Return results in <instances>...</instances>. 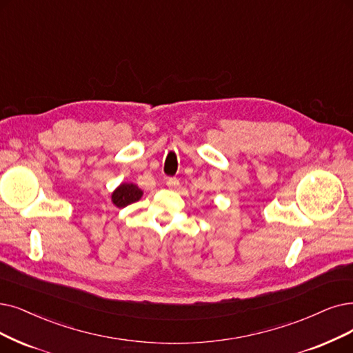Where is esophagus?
I'll return each instance as SVG.
<instances>
[{"instance_id": "esophagus-1", "label": "esophagus", "mask_w": 353, "mask_h": 353, "mask_svg": "<svg viewBox=\"0 0 353 353\" xmlns=\"http://www.w3.org/2000/svg\"><path fill=\"white\" fill-rule=\"evenodd\" d=\"M166 185H168L169 188H176V187L179 185V179H178V178H169V179L166 181Z\"/></svg>"}]
</instances>
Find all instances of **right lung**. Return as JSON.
I'll list each match as a JSON object with an SVG mask.
<instances>
[{
    "label": "right lung",
    "mask_w": 353,
    "mask_h": 353,
    "mask_svg": "<svg viewBox=\"0 0 353 353\" xmlns=\"http://www.w3.org/2000/svg\"><path fill=\"white\" fill-rule=\"evenodd\" d=\"M143 191L140 190L133 182H121V184L112 191L111 201L116 207L123 208L132 203L139 201L142 199Z\"/></svg>",
    "instance_id": "1"
}]
</instances>
